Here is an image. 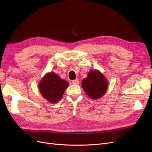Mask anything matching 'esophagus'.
Returning a JSON list of instances; mask_svg holds the SVG:
<instances>
[{
  "label": "esophagus",
  "instance_id": "1",
  "mask_svg": "<svg viewBox=\"0 0 152 152\" xmlns=\"http://www.w3.org/2000/svg\"><path fill=\"white\" fill-rule=\"evenodd\" d=\"M72 83L73 84H78L79 83V80L78 79H77L74 80H72Z\"/></svg>",
  "mask_w": 152,
  "mask_h": 152
}]
</instances>
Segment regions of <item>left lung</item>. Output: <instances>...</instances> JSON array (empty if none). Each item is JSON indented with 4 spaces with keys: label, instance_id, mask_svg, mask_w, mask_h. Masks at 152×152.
<instances>
[{
    "label": "left lung",
    "instance_id": "1",
    "mask_svg": "<svg viewBox=\"0 0 152 152\" xmlns=\"http://www.w3.org/2000/svg\"><path fill=\"white\" fill-rule=\"evenodd\" d=\"M82 87L90 98L96 99L105 94L108 88V82L102 73L94 70L90 72L87 77L82 80Z\"/></svg>",
    "mask_w": 152,
    "mask_h": 152
}]
</instances>
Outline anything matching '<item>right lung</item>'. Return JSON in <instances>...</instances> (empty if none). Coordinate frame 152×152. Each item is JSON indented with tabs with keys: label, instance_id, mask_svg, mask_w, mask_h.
<instances>
[{
	"label": "right lung",
	"instance_id": "add662e5",
	"mask_svg": "<svg viewBox=\"0 0 152 152\" xmlns=\"http://www.w3.org/2000/svg\"><path fill=\"white\" fill-rule=\"evenodd\" d=\"M69 86L68 82L58 75L50 72L45 75L39 84V90L43 97L50 103H56L62 98L64 92Z\"/></svg>",
	"mask_w": 152,
	"mask_h": 152
}]
</instances>
